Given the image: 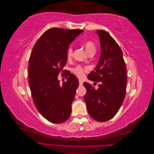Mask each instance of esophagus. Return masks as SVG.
Returning a JSON list of instances; mask_svg holds the SVG:
<instances>
[{
    "label": "esophagus",
    "instance_id": "34e87169",
    "mask_svg": "<svg viewBox=\"0 0 154 154\" xmlns=\"http://www.w3.org/2000/svg\"><path fill=\"white\" fill-rule=\"evenodd\" d=\"M79 84H80V86H82V84H83V81L81 79H79Z\"/></svg>",
    "mask_w": 154,
    "mask_h": 154
}]
</instances>
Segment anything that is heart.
<instances>
[{"instance_id": "obj_1", "label": "heart", "mask_w": 154, "mask_h": 154, "mask_svg": "<svg viewBox=\"0 0 154 154\" xmlns=\"http://www.w3.org/2000/svg\"><path fill=\"white\" fill-rule=\"evenodd\" d=\"M84 46H85V48L86 51L88 52V54L91 52H96V45L91 40H87V41L84 43ZM73 55V50L72 48H68L66 52V57L68 60H70L72 57ZM87 69L86 68H84L81 65H78L76 67L73 68L72 69V72L76 74L77 76L82 78L84 76V74H85L86 71Z\"/></svg>"}]
</instances>
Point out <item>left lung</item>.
Segmentation results:
<instances>
[{"instance_id":"obj_1","label":"left lung","mask_w":154,"mask_h":154,"mask_svg":"<svg viewBox=\"0 0 154 154\" xmlns=\"http://www.w3.org/2000/svg\"><path fill=\"white\" fill-rule=\"evenodd\" d=\"M101 45V56L95 71L88 78L99 83L98 88L84 82L86 94L84 96L87 109L94 120L106 122L110 120L120 109L126 92V65L120 47L106 31H96Z\"/></svg>"}]
</instances>
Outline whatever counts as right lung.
<instances>
[{
  "mask_svg": "<svg viewBox=\"0 0 154 154\" xmlns=\"http://www.w3.org/2000/svg\"><path fill=\"white\" fill-rule=\"evenodd\" d=\"M82 32L52 28L38 39L31 52L29 64L31 94L40 114L52 123H63L71 114L78 80L68 72L67 81L60 84L58 76L66 64L69 45Z\"/></svg>",
  "mask_w": 154,
  "mask_h": 154,
  "instance_id": "1",
  "label": "right lung"
}]
</instances>
